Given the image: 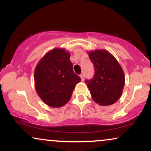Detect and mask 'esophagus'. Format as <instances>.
<instances>
[{
	"instance_id": "obj_1",
	"label": "esophagus",
	"mask_w": 151,
	"mask_h": 151,
	"mask_svg": "<svg viewBox=\"0 0 151 151\" xmlns=\"http://www.w3.org/2000/svg\"><path fill=\"white\" fill-rule=\"evenodd\" d=\"M80 77H81V81H84V74H80Z\"/></svg>"
}]
</instances>
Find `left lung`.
I'll return each mask as SVG.
<instances>
[{"mask_svg":"<svg viewBox=\"0 0 151 151\" xmlns=\"http://www.w3.org/2000/svg\"><path fill=\"white\" fill-rule=\"evenodd\" d=\"M88 55L95 70L93 79L86 80L92 99L101 106L113 104L120 99L125 84L122 67L107 50L89 51Z\"/></svg>","mask_w":151,"mask_h":151,"instance_id":"1","label":"left lung"}]
</instances>
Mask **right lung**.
Returning a JSON list of instances; mask_svg holds the SVG:
<instances>
[{"mask_svg": "<svg viewBox=\"0 0 151 151\" xmlns=\"http://www.w3.org/2000/svg\"><path fill=\"white\" fill-rule=\"evenodd\" d=\"M70 54L63 48L50 50L35 70V86L40 98L50 107L59 108L70 101L81 78L72 70Z\"/></svg>", "mask_w": 151, "mask_h": 151, "instance_id": "obj_1", "label": "right lung"}]
</instances>
